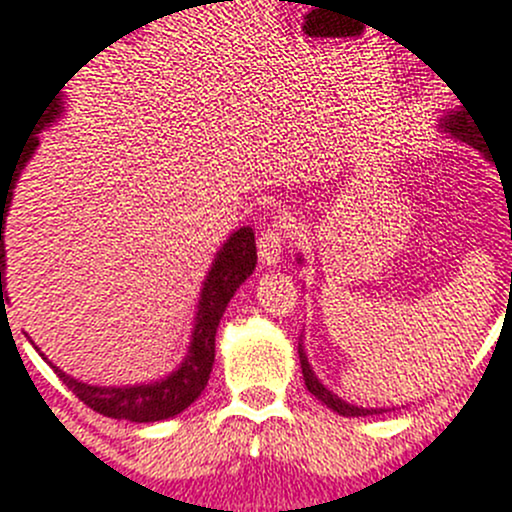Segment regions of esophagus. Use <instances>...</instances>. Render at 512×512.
I'll return each instance as SVG.
<instances>
[{
  "mask_svg": "<svg viewBox=\"0 0 512 512\" xmlns=\"http://www.w3.org/2000/svg\"><path fill=\"white\" fill-rule=\"evenodd\" d=\"M287 230L282 222H275L267 230H262L260 242H257V257H260L262 267H275L280 262L282 250H285Z\"/></svg>",
  "mask_w": 512,
  "mask_h": 512,
  "instance_id": "1",
  "label": "esophagus"
}]
</instances>
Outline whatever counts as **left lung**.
Instances as JSON below:
<instances>
[{"instance_id": "8db88e82", "label": "left lung", "mask_w": 512, "mask_h": 512, "mask_svg": "<svg viewBox=\"0 0 512 512\" xmlns=\"http://www.w3.org/2000/svg\"><path fill=\"white\" fill-rule=\"evenodd\" d=\"M438 130L445 132V135H448V137H453V140L465 142V145L475 147V150H478V152L488 155V150H485V145H483V137H480V127H478V124H475L473 114H470L465 107L445 114V117L440 119ZM488 160H490V157H488ZM297 352H300V367H302V377H305L307 390H310V393L315 395V398L320 400V403H325L327 408L335 410L337 415H345V418H365V415L388 413V410H385V408H362V405H352V403H345V400H342V398H337L335 393H330V390H327L325 385H322V380H317L315 370H312V365H310V362H307L305 347L300 345V347H297Z\"/></svg>"}]
</instances>
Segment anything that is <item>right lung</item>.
Listing matches in <instances>:
<instances>
[{
    "label": "right lung",
    "instance_id": "1",
    "mask_svg": "<svg viewBox=\"0 0 512 512\" xmlns=\"http://www.w3.org/2000/svg\"><path fill=\"white\" fill-rule=\"evenodd\" d=\"M64 114V94H54L47 102V107L42 109V114L37 117L34 124L32 137L24 142L22 152H19V160L14 165V170L7 177L0 175V305L4 310V300H7V292H2V287L7 285V252H4V222H7L9 205H12L14 187H17L19 175L27 167L29 157L34 155V150L39 147V132H44L47 127H52L59 117ZM257 265V247H255V232L252 227H240L237 232H232L230 240L217 250L215 260H212L210 272H207L205 282H202L200 290V302H197L195 312V325H192L190 335V347H187V355L182 357V362L177 365V370H172L170 375L162 377L155 382H140V385H122V388H107V385H89V382L77 380V377L67 375L64 370H59L57 365L49 362V357L34 345V350L54 367V372L59 375V380L82 400L87 408L97 410L99 415H107L114 420H130V423H157V420H167L180 415L182 410L190 408L197 398L205 390L207 380H210L212 362H215V335L217 327H220L222 315L227 310V302L232 300V295L237 292V287L252 275ZM7 312V310H4Z\"/></svg>",
    "mask_w": 512,
    "mask_h": 512
}]
</instances>
